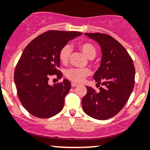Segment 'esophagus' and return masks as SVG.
<instances>
[{
  "mask_svg": "<svg viewBox=\"0 0 150 150\" xmlns=\"http://www.w3.org/2000/svg\"><path fill=\"white\" fill-rule=\"evenodd\" d=\"M72 88H75V87H76V86H78V84H76V83H72Z\"/></svg>",
  "mask_w": 150,
  "mask_h": 150,
  "instance_id": "obj_1",
  "label": "esophagus"
}]
</instances>
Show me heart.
I'll return each mask as SVG.
<instances>
[{
    "instance_id": "b5f03b06",
    "label": "heart",
    "mask_w": 150,
    "mask_h": 150,
    "mask_svg": "<svg viewBox=\"0 0 150 150\" xmlns=\"http://www.w3.org/2000/svg\"><path fill=\"white\" fill-rule=\"evenodd\" d=\"M80 49L83 54L89 59H92L95 57L96 51L95 47L89 43H85L80 45ZM72 48L69 45H66L63 47L59 52V59L63 64L67 63L70 57ZM90 74V71L88 69L83 68H69L66 71L65 75L70 81L75 83H81L84 80L86 76Z\"/></svg>"
}]
</instances>
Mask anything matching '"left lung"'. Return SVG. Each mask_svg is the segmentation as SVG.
Returning <instances> with one entry per match:
<instances>
[{
    "label": "left lung",
    "mask_w": 150,
    "mask_h": 150,
    "mask_svg": "<svg viewBox=\"0 0 150 150\" xmlns=\"http://www.w3.org/2000/svg\"><path fill=\"white\" fill-rule=\"evenodd\" d=\"M101 47L100 66L93 79L103 87L96 93L86 86L87 93L82 99L84 112L96 120H107L123 108L134 86L135 68L132 59L118 41L107 34L85 33Z\"/></svg>",
    "instance_id": "obj_1"
}]
</instances>
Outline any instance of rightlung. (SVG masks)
Segmentation results:
<instances>
[{"mask_svg":"<svg viewBox=\"0 0 150 150\" xmlns=\"http://www.w3.org/2000/svg\"><path fill=\"white\" fill-rule=\"evenodd\" d=\"M83 33L49 30L38 36L26 46L14 71V83L23 107L39 118H49L62 110L64 97L71 83L64 79L58 84H48L51 75L59 79L62 73L59 52L69 42Z\"/></svg>","mask_w":150,"mask_h":150,"instance_id":"1","label":"right lung"}]
</instances>
